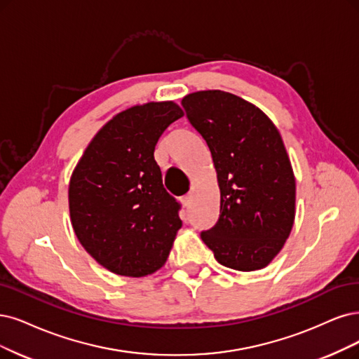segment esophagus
Returning <instances> with one entry per match:
<instances>
[{
  "mask_svg": "<svg viewBox=\"0 0 359 359\" xmlns=\"http://www.w3.org/2000/svg\"><path fill=\"white\" fill-rule=\"evenodd\" d=\"M182 204L184 205V207H189V204H191V201H192V196L191 195H184V196H182Z\"/></svg>",
  "mask_w": 359,
  "mask_h": 359,
  "instance_id": "obj_1",
  "label": "esophagus"
}]
</instances>
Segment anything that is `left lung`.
Wrapping results in <instances>:
<instances>
[{
	"instance_id": "left-lung-1",
	"label": "left lung",
	"mask_w": 359,
	"mask_h": 359,
	"mask_svg": "<svg viewBox=\"0 0 359 359\" xmlns=\"http://www.w3.org/2000/svg\"><path fill=\"white\" fill-rule=\"evenodd\" d=\"M182 106L207 142L220 188V216L201 232L223 266L251 272L272 262L294 223L296 179L280 131L253 103L220 90Z\"/></svg>"
}]
</instances>
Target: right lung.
<instances>
[{"mask_svg": "<svg viewBox=\"0 0 359 359\" xmlns=\"http://www.w3.org/2000/svg\"><path fill=\"white\" fill-rule=\"evenodd\" d=\"M183 116L175 102L116 114L93 137L69 182V213L87 253L108 271L140 278L165 263L182 228L180 204L163 187L154 151Z\"/></svg>", "mask_w": 359, "mask_h": 359, "instance_id": "1", "label": "right lung"}]
</instances>
